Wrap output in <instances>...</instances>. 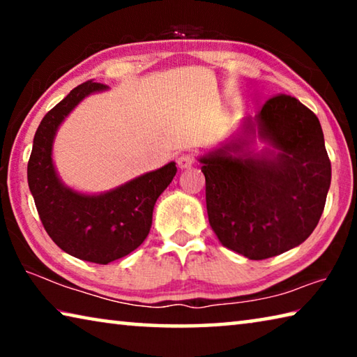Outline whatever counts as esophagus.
<instances>
[{
  "mask_svg": "<svg viewBox=\"0 0 357 357\" xmlns=\"http://www.w3.org/2000/svg\"><path fill=\"white\" fill-rule=\"evenodd\" d=\"M193 164H195V154L192 153H185V154H181L178 157V167L181 170H185V168H190Z\"/></svg>",
  "mask_w": 357,
  "mask_h": 357,
  "instance_id": "1",
  "label": "esophagus"
}]
</instances>
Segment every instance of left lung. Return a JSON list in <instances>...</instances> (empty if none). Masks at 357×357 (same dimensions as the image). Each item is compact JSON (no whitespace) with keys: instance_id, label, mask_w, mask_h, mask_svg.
I'll use <instances>...</instances> for the list:
<instances>
[{"instance_id":"obj_1","label":"left lung","mask_w":357,"mask_h":357,"mask_svg":"<svg viewBox=\"0 0 357 357\" xmlns=\"http://www.w3.org/2000/svg\"><path fill=\"white\" fill-rule=\"evenodd\" d=\"M271 155L241 157L245 140L202 157L209 223L220 243L250 259L287 252L310 236L331 185L321 124L310 108L275 94L257 114ZM247 132L255 134L249 123Z\"/></svg>"}]
</instances>
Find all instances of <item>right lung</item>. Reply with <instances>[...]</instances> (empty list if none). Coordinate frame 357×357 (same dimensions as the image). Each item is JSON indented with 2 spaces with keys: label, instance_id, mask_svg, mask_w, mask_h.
<instances>
[{
  "label": "right lung",
  "instance_id": "1",
  "mask_svg": "<svg viewBox=\"0 0 357 357\" xmlns=\"http://www.w3.org/2000/svg\"><path fill=\"white\" fill-rule=\"evenodd\" d=\"M102 89L105 84L93 80L78 84L40 121L28 160V185L53 243L72 257L107 264L146 239L154 204L178 168L170 162L102 195H82L61 184L52 160L53 137L78 102Z\"/></svg>",
  "mask_w": 357,
  "mask_h": 357
}]
</instances>
